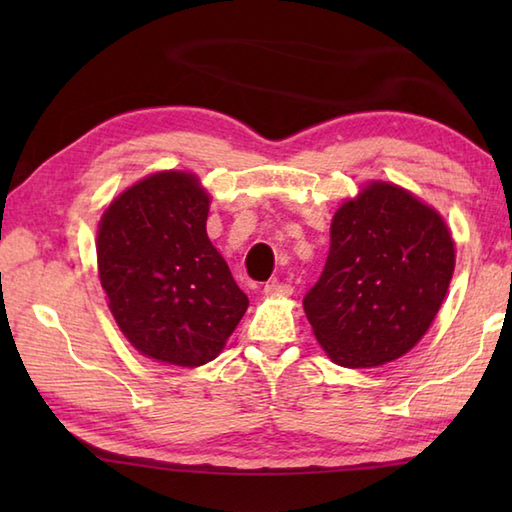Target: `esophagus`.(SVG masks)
Returning a JSON list of instances; mask_svg holds the SVG:
<instances>
[{
    "label": "esophagus",
    "mask_w": 512,
    "mask_h": 512,
    "mask_svg": "<svg viewBox=\"0 0 512 512\" xmlns=\"http://www.w3.org/2000/svg\"><path fill=\"white\" fill-rule=\"evenodd\" d=\"M264 292L268 297H288L292 295V286L284 284V281H270V284H266Z\"/></svg>",
    "instance_id": "1"
}]
</instances>
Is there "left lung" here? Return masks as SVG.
I'll return each mask as SVG.
<instances>
[{"instance_id":"obj_1","label":"left lung","mask_w":512,"mask_h":512,"mask_svg":"<svg viewBox=\"0 0 512 512\" xmlns=\"http://www.w3.org/2000/svg\"><path fill=\"white\" fill-rule=\"evenodd\" d=\"M455 244L442 215L389 182L339 206L330 253L303 310L341 367H378L416 345L442 306Z\"/></svg>"}]
</instances>
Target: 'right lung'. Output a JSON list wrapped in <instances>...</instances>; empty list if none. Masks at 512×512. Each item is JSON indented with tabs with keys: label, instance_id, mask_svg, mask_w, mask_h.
I'll use <instances>...</instances> for the list:
<instances>
[{
	"label": "right lung",
	"instance_id": "1",
	"mask_svg": "<svg viewBox=\"0 0 512 512\" xmlns=\"http://www.w3.org/2000/svg\"><path fill=\"white\" fill-rule=\"evenodd\" d=\"M209 202L193 173L160 171L101 217L96 259L107 306L127 341L160 363L213 361L248 308L206 235Z\"/></svg>",
	"mask_w": 512,
	"mask_h": 512
}]
</instances>
